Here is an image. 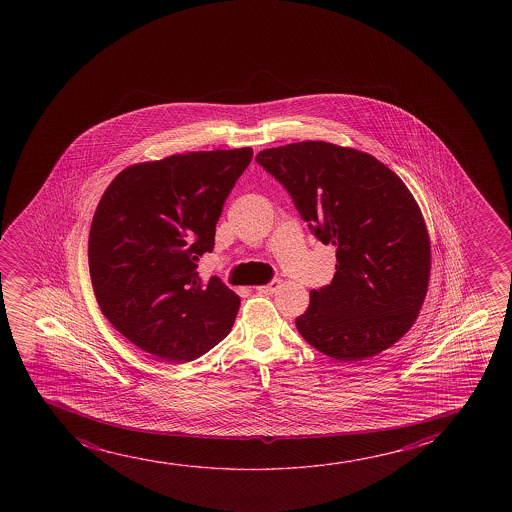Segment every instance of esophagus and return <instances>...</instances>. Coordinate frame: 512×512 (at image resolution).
Returning a JSON list of instances; mask_svg holds the SVG:
<instances>
[{"label": "esophagus", "mask_w": 512, "mask_h": 512, "mask_svg": "<svg viewBox=\"0 0 512 512\" xmlns=\"http://www.w3.org/2000/svg\"><path fill=\"white\" fill-rule=\"evenodd\" d=\"M280 285V280H273L271 283H267V285H260V287H257V290H259V294L271 295L280 288Z\"/></svg>", "instance_id": "34e87169"}]
</instances>
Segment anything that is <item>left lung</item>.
<instances>
[{
	"label": "left lung",
	"mask_w": 512,
	"mask_h": 512,
	"mask_svg": "<svg viewBox=\"0 0 512 512\" xmlns=\"http://www.w3.org/2000/svg\"><path fill=\"white\" fill-rule=\"evenodd\" d=\"M257 162L316 238L336 246V274L311 290L295 320L299 334L339 362L397 343L416 322L430 278L427 225L404 182L376 157L327 141L267 148Z\"/></svg>",
	"instance_id": "1"
}]
</instances>
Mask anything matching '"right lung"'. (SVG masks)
<instances>
[{
	"mask_svg": "<svg viewBox=\"0 0 512 512\" xmlns=\"http://www.w3.org/2000/svg\"><path fill=\"white\" fill-rule=\"evenodd\" d=\"M252 155L245 147L140 162L101 197L89 234L94 295L108 322L150 355L190 362L231 332L238 295L196 269Z\"/></svg>",
	"mask_w": 512,
	"mask_h": 512,
	"instance_id": "right-lung-1",
	"label": "right lung"
}]
</instances>
